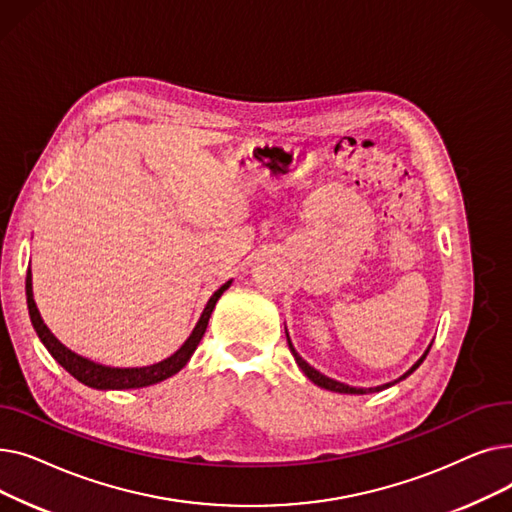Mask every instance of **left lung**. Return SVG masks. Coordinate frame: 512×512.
Returning <instances> with one entry per match:
<instances>
[{
  "mask_svg": "<svg viewBox=\"0 0 512 512\" xmlns=\"http://www.w3.org/2000/svg\"><path fill=\"white\" fill-rule=\"evenodd\" d=\"M288 346H290V353L294 355V359H297V363H299V367L305 371V375L307 378L313 382V384H317L319 388H326V390H332V392H340V394H369V392H380V390H384V388H390V386H394L396 382H400V380H405L407 375H411L421 363H423V359L427 357V353H429V346L427 351H425V355L405 373V375H400L398 380H394V382H390V384H384V386H378V388H353V386H346V384H342V382H336V380H332V378H328V375H324V373H319L317 369H313L297 351H294V346H292V342H290V338H288Z\"/></svg>",
  "mask_w": 512,
  "mask_h": 512,
  "instance_id": "8db88e82",
  "label": "left lung"
}]
</instances>
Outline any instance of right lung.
Instances as JSON below:
<instances>
[{
	"instance_id": "1",
	"label": "right lung",
	"mask_w": 512,
	"mask_h": 512,
	"mask_svg": "<svg viewBox=\"0 0 512 512\" xmlns=\"http://www.w3.org/2000/svg\"><path fill=\"white\" fill-rule=\"evenodd\" d=\"M228 286H230V282H226L224 286H220L213 292V297L209 299L201 319L197 321L193 334L188 336V340L178 348V351L172 357L159 361L155 365H149V367H107V365H99L95 361H89L85 357L72 353L70 348H66L43 324V319H41L39 309L33 299L31 270H29V274H26V305H29V315H31L37 336L41 338V342L45 344L51 357L56 359L72 375V378L83 382L85 386L97 388V390H128V388H145V386L157 384L166 378H172L174 373H178L188 363V359H191V355L195 353V348L199 346V342L207 330V321L211 317L215 303H218L224 290H228Z\"/></svg>"
}]
</instances>
